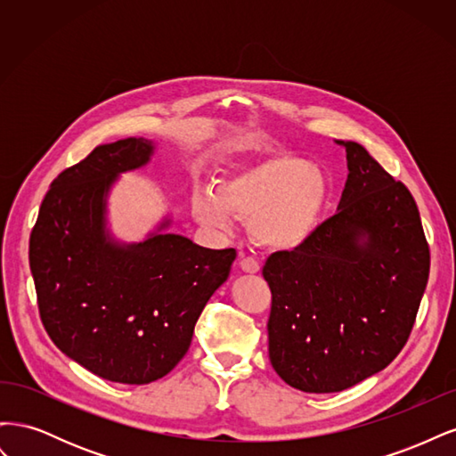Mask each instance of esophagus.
Segmentation results:
<instances>
[{
  "instance_id": "34e87169",
  "label": "esophagus",
  "mask_w": 456,
  "mask_h": 456,
  "mask_svg": "<svg viewBox=\"0 0 456 456\" xmlns=\"http://www.w3.org/2000/svg\"><path fill=\"white\" fill-rule=\"evenodd\" d=\"M240 266L247 273H256L260 270V265H258V260L255 256H241Z\"/></svg>"
}]
</instances>
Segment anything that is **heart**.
<instances>
[{
    "instance_id": "b5f03b06",
    "label": "heart",
    "mask_w": 456,
    "mask_h": 456,
    "mask_svg": "<svg viewBox=\"0 0 456 456\" xmlns=\"http://www.w3.org/2000/svg\"><path fill=\"white\" fill-rule=\"evenodd\" d=\"M325 178L306 159L270 154L215 190L194 198L200 223L226 228L228 215L249 220L253 238L270 249H295L312 233L325 201Z\"/></svg>"
}]
</instances>
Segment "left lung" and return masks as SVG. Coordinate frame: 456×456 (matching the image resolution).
<instances>
[{"instance_id": "left-lung-1", "label": "left lung", "mask_w": 456, "mask_h": 456, "mask_svg": "<svg viewBox=\"0 0 456 456\" xmlns=\"http://www.w3.org/2000/svg\"><path fill=\"white\" fill-rule=\"evenodd\" d=\"M338 211L293 251L268 256V352L297 390L329 394L375 375L402 352L430 273L419 207L357 142Z\"/></svg>"}]
</instances>
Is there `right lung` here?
<instances>
[{"instance_id": "add662e5", "label": "right lung", "mask_w": 456, "mask_h": 456, "mask_svg": "<svg viewBox=\"0 0 456 456\" xmlns=\"http://www.w3.org/2000/svg\"><path fill=\"white\" fill-rule=\"evenodd\" d=\"M151 154L146 139L96 146L54 178L30 233L41 323L57 348L96 377L154 382L183 360L201 310L236 249L163 233L127 249L104 236V194Z\"/></svg>"}]
</instances>
